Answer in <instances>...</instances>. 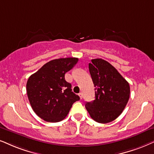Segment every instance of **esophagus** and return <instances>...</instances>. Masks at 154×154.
Masks as SVG:
<instances>
[{"label":"esophagus","mask_w":154,"mask_h":154,"mask_svg":"<svg viewBox=\"0 0 154 154\" xmlns=\"http://www.w3.org/2000/svg\"><path fill=\"white\" fill-rule=\"evenodd\" d=\"M79 97H80V99L82 100V97H83V94L82 92L79 93Z\"/></svg>","instance_id":"34e87169"}]
</instances>
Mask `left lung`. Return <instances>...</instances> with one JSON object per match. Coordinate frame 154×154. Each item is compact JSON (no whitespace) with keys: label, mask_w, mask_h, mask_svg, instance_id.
<instances>
[{"label":"left lung","mask_w":154,"mask_h":154,"mask_svg":"<svg viewBox=\"0 0 154 154\" xmlns=\"http://www.w3.org/2000/svg\"><path fill=\"white\" fill-rule=\"evenodd\" d=\"M89 70L95 87V100L86 102L85 107L97 122H112L122 114L129 101V84L104 60H91Z\"/></svg>","instance_id":"8db88e82"}]
</instances>
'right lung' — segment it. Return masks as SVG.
Listing matches in <instances>:
<instances>
[{
  "label": "right lung",
  "instance_id": "add662e5",
  "mask_svg": "<svg viewBox=\"0 0 154 154\" xmlns=\"http://www.w3.org/2000/svg\"><path fill=\"white\" fill-rule=\"evenodd\" d=\"M78 62L67 57L48 62L28 78L27 94L35 113L48 122L63 120L79 97L72 91V85L65 75Z\"/></svg>",
  "mask_w": 154,
  "mask_h": 154
}]
</instances>
